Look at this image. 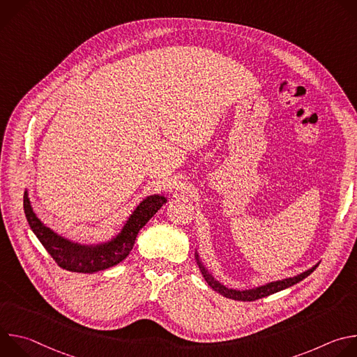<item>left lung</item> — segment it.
<instances>
[{
  "label": "left lung",
  "mask_w": 357,
  "mask_h": 357,
  "mask_svg": "<svg viewBox=\"0 0 357 357\" xmlns=\"http://www.w3.org/2000/svg\"><path fill=\"white\" fill-rule=\"evenodd\" d=\"M195 257H196V263H197V266H199V270H200L202 275L205 277L206 282H208L216 292H219L220 295H223V296H226V298H230V299H234V301H256V299L268 296V295H271V294H275V292H278V291H282V289H285V288H289V287L298 284L299 281H302L303 278H307V277H308L311 273H314L315 268L319 266V263H318V264H315L312 268L301 273L299 275L291 277V278H285V280L268 282V284L261 285V287H257V288L238 291V289L227 288V287H225L223 284H220L219 281H216V280L212 277V274L206 270V267L202 264L197 252H195Z\"/></svg>",
  "instance_id": "8db88e82"
}]
</instances>
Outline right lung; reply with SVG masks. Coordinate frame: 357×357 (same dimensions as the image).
Instances as JSON below:
<instances>
[{
	"instance_id": "1",
	"label": "right lung",
	"mask_w": 357,
	"mask_h": 357,
	"mask_svg": "<svg viewBox=\"0 0 357 357\" xmlns=\"http://www.w3.org/2000/svg\"><path fill=\"white\" fill-rule=\"evenodd\" d=\"M164 203H167V199L161 195L145 197L116 237L101 244L86 245L68 240L45 226L31 206L28 190L24 193V211L29 227L56 264L72 273L89 274L110 268L123 261L130 254L138 231L160 211Z\"/></svg>"
}]
</instances>
